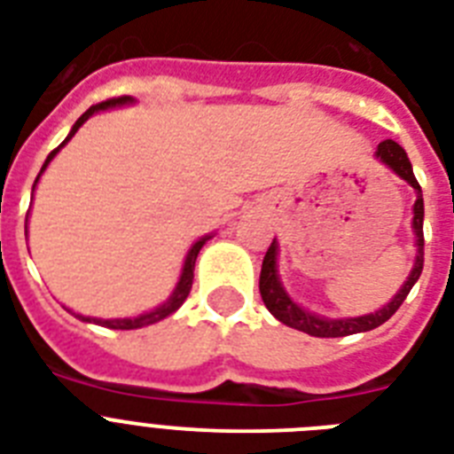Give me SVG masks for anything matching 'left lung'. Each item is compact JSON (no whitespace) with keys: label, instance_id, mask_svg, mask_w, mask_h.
I'll return each instance as SVG.
<instances>
[{"label":"left lung","instance_id":"1","mask_svg":"<svg viewBox=\"0 0 454 454\" xmlns=\"http://www.w3.org/2000/svg\"><path fill=\"white\" fill-rule=\"evenodd\" d=\"M377 157L381 162L388 164L391 169L398 174L401 178H405L412 188L417 191V202H415V219H412V228H415L417 235V263L412 273H410L408 283L403 285V290L395 294L391 301L384 306L377 313H370V316H360V317H344V320H327V317H317L309 310L299 309L297 303L292 301L287 294H285L283 285L278 280V270H276V240L270 242L269 252L263 256L262 263V276H259V292H262V299L266 303V309L273 313V316L280 320V323L290 325L294 330L306 332L310 337H348V334H356V332H370L374 327H380L381 323H387L388 317L394 316L395 310L401 309V303L405 301V297L412 290V285L419 280L424 269V200H422V188L417 184L415 174H412V164L408 160V153L403 151L401 145L387 138L377 145Z\"/></svg>","mask_w":454,"mask_h":454}]
</instances>
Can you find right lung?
Returning <instances> with one entry per match:
<instances>
[{"instance_id": "obj_1", "label": "right lung", "mask_w": 454, "mask_h": 454, "mask_svg": "<svg viewBox=\"0 0 454 454\" xmlns=\"http://www.w3.org/2000/svg\"><path fill=\"white\" fill-rule=\"evenodd\" d=\"M127 101H131L129 96H117V98H108V101L96 103V106H91V108H89L87 113H84V115H82L80 120H77V122H74L73 131L67 134V138L60 145H66L67 141H70V138L74 137V131L80 129L82 124L87 122L89 117L94 115V113H98V110H106V108H113V106H120V103H127ZM60 145H59V148H60ZM59 148L49 153V157H46V162H44V167H42V171L46 169V164L51 162V157L56 155V153H59ZM42 171H39V174H42ZM35 184H37V181H35ZM205 240H207V238H202V240H198V242H195V245H192L191 252H188V256H185L184 273H181V280H178L176 290H174V294H171V297L167 299V301H164L162 306H157L155 310H151V313H145V316H138V317H124V320H96V317H84V316H77V317H82L84 323H98V325H103V327H110V330H137V327H144V325H153V323H157V320H162V317L171 316V313H174V310H176L178 306H181V303L185 301V297H188V292H191V287H192V270H195V259H198L200 249H202Z\"/></svg>"}]
</instances>
